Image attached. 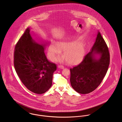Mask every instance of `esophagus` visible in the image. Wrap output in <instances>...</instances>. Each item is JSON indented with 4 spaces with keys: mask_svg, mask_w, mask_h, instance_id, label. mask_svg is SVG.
<instances>
[{
    "mask_svg": "<svg viewBox=\"0 0 122 122\" xmlns=\"http://www.w3.org/2000/svg\"><path fill=\"white\" fill-rule=\"evenodd\" d=\"M58 68H60V69H64V66L62 65H58Z\"/></svg>",
    "mask_w": 122,
    "mask_h": 122,
    "instance_id": "1",
    "label": "esophagus"
}]
</instances>
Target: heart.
I'll return each instance as SVG.
<instances>
[{
  "instance_id": "1",
  "label": "heart",
  "mask_w": 122,
  "mask_h": 122,
  "mask_svg": "<svg viewBox=\"0 0 122 122\" xmlns=\"http://www.w3.org/2000/svg\"><path fill=\"white\" fill-rule=\"evenodd\" d=\"M52 58L54 60L58 59L64 51L65 57L60 59V61L66 60L68 64H76L80 63L84 58L86 48L83 41L78 38L68 37L58 43L53 42L50 47Z\"/></svg>"
}]
</instances>
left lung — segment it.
Returning <instances> with one entry per match:
<instances>
[{"label": "left lung", "instance_id": "8db88e82", "mask_svg": "<svg viewBox=\"0 0 122 122\" xmlns=\"http://www.w3.org/2000/svg\"><path fill=\"white\" fill-rule=\"evenodd\" d=\"M99 55V58L96 55ZM110 64L108 48L98 31L91 51L77 66L71 68L70 81L72 87L78 93L86 94L94 91L106 76Z\"/></svg>", "mask_w": 122, "mask_h": 122}]
</instances>
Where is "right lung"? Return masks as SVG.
Returning a JSON list of instances; mask_svg holds the SVG:
<instances>
[{"label": "right lung", "instance_id": "obj_1", "mask_svg": "<svg viewBox=\"0 0 122 122\" xmlns=\"http://www.w3.org/2000/svg\"><path fill=\"white\" fill-rule=\"evenodd\" d=\"M45 45L32 39L27 28L15 48L14 67L25 86L33 93L46 92L52 85L53 72L57 65L49 61L44 52Z\"/></svg>", "mask_w": 122, "mask_h": 122}]
</instances>
